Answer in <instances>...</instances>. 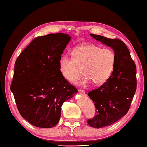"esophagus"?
Here are the masks:
<instances>
[{
  "label": "esophagus",
  "instance_id": "1",
  "mask_svg": "<svg viewBox=\"0 0 147 147\" xmlns=\"http://www.w3.org/2000/svg\"><path fill=\"white\" fill-rule=\"evenodd\" d=\"M78 92H79L80 93H81V94H85L86 93L85 90H83V89H78Z\"/></svg>",
  "mask_w": 147,
  "mask_h": 147
}]
</instances>
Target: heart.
Masks as SVG:
<instances>
[{"mask_svg": "<svg viewBox=\"0 0 147 147\" xmlns=\"http://www.w3.org/2000/svg\"><path fill=\"white\" fill-rule=\"evenodd\" d=\"M116 65V55L112 49L94 44H84L76 47L72 57L62 56L59 61V71L67 82L74 83L84 73L86 76L80 84L92 82L102 85L111 76Z\"/></svg>", "mask_w": 147, "mask_h": 147, "instance_id": "heart-1", "label": "heart"}]
</instances>
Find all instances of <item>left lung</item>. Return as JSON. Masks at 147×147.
I'll return each instance as SVG.
<instances>
[{
  "label": "left lung",
  "mask_w": 147,
  "mask_h": 147,
  "mask_svg": "<svg viewBox=\"0 0 147 147\" xmlns=\"http://www.w3.org/2000/svg\"><path fill=\"white\" fill-rule=\"evenodd\" d=\"M90 35L112 47L116 55L115 67L109 79L88 94L96 111L95 116L87 122L90 126L100 128L118 121L129 110L137 86L136 67L129 50L121 40Z\"/></svg>",
  "instance_id": "left-lung-1"
}]
</instances>
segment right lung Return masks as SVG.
<instances>
[{"label":"right lung","instance_id":"right-lung-1","mask_svg":"<svg viewBox=\"0 0 147 147\" xmlns=\"http://www.w3.org/2000/svg\"><path fill=\"white\" fill-rule=\"evenodd\" d=\"M70 39L64 33L39 36L16 59L11 90L22 117L37 127L55 126L62 104L78 92L62 77L59 67Z\"/></svg>","mask_w":147,"mask_h":147}]
</instances>
